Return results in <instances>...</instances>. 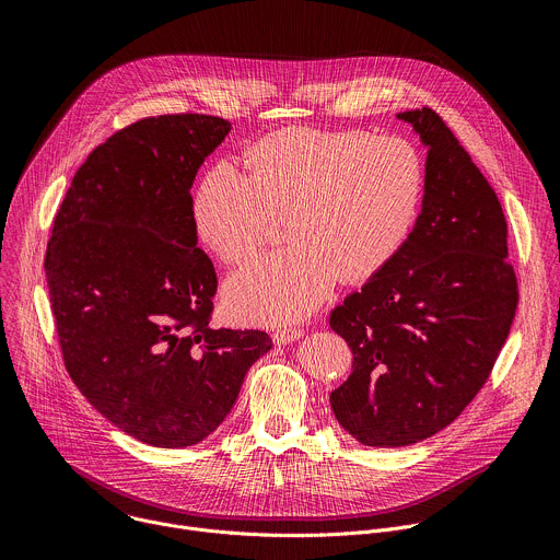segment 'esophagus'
Returning <instances> with one entry per match:
<instances>
[{"instance_id": "34e87169", "label": "esophagus", "mask_w": 560, "mask_h": 560, "mask_svg": "<svg viewBox=\"0 0 560 560\" xmlns=\"http://www.w3.org/2000/svg\"><path fill=\"white\" fill-rule=\"evenodd\" d=\"M301 337H303V330H301V328H279V330H275V335H272V339H275L277 346H288V343H292V341H296V339H301Z\"/></svg>"}]
</instances>
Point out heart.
I'll return each mask as SVG.
<instances>
[{
	"label": "heart",
	"mask_w": 560,
	"mask_h": 560,
	"mask_svg": "<svg viewBox=\"0 0 560 560\" xmlns=\"http://www.w3.org/2000/svg\"><path fill=\"white\" fill-rule=\"evenodd\" d=\"M246 171L217 162L192 197L201 242L225 264L253 257L288 217L290 248L236 270L223 288L248 324L296 322L337 281L361 283L401 253L419 217L425 166L404 137L285 128L246 150Z\"/></svg>",
	"instance_id": "b5f03b06"
}]
</instances>
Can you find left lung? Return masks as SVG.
<instances>
[{
    "label": "left lung",
    "instance_id": "1",
    "mask_svg": "<svg viewBox=\"0 0 560 560\" xmlns=\"http://www.w3.org/2000/svg\"><path fill=\"white\" fill-rule=\"evenodd\" d=\"M398 119L428 145L423 210L401 253L330 312L354 354L330 404L370 447L412 445L450 425L490 378L518 305L494 188L432 108Z\"/></svg>",
    "mask_w": 560,
    "mask_h": 560
}]
</instances>
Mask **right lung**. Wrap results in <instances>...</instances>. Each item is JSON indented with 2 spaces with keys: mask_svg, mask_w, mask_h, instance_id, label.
Listing matches in <instances>:
<instances>
[{
  "mask_svg": "<svg viewBox=\"0 0 560 560\" xmlns=\"http://www.w3.org/2000/svg\"><path fill=\"white\" fill-rule=\"evenodd\" d=\"M230 121L139 119L100 143L52 221L44 270L63 365L91 406L154 447H188L232 410L272 339L214 330L217 272L190 188Z\"/></svg>",
  "mask_w": 560,
  "mask_h": 560,
  "instance_id": "right-lung-1",
  "label": "right lung"
}]
</instances>
